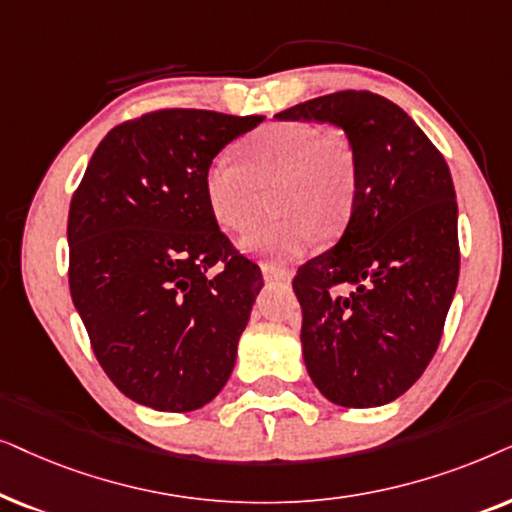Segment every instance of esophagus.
I'll list each match as a JSON object with an SVG mask.
<instances>
[{
  "label": "esophagus",
  "instance_id": "34e87169",
  "mask_svg": "<svg viewBox=\"0 0 512 512\" xmlns=\"http://www.w3.org/2000/svg\"><path fill=\"white\" fill-rule=\"evenodd\" d=\"M262 274H264V281H269V283H290V278H292L290 271L276 269V267H264Z\"/></svg>",
  "mask_w": 512,
  "mask_h": 512
}]
</instances>
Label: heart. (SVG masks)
<instances>
[{
	"label": "heart",
	"instance_id": "obj_1",
	"mask_svg": "<svg viewBox=\"0 0 512 512\" xmlns=\"http://www.w3.org/2000/svg\"><path fill=\"white\" fill-rule=\"evenodd\" d=\"M245 163L222 152L208 163L203 187L215 220L231 231L257 220L262 189H274L283 215L241 238L250 255L283 264L302 257L313 238L335 236L349 220L358 189L351 140L304 121H276L243 142Z\"/></svg>",
	"mask_w": 512,
	"mask_h": 512
}]
</instances>
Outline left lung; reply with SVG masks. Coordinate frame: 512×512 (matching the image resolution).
<instances>
[{"instance_id": "left-lung-1", "label": "left lung", "mask_w": 512, "mask_h": 512, "mask_svg": "<svg viewBox=\"0 0 512 512\" xmlns=\"http://www.w3.org/2000/svg\"><path fill=\"white\" fill-rule=\"evenodd\" d=\"M339 126L358 163L351 220L335 248L297 269L302 351L330 403L379 407L435 356L459 281L449 166L395 102L337 91L276 114Z\"/></svg>"}]
</instances>
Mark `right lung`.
<instances>
[{"label": "right lung", "mask_w": 512, "mask_h": 512, "mask_svg": "<svg viewBox=\"0 0 512 512\" xmlns=\"http://www.w3.org/2000/svg\"><path fill=\"white\" fill-rule=\"evenodd\" d=\"M262 119L173 107L124 121L72 196V302L100 367L135 403L199 410L234 370L264 281L217 227L203 177Z\"/></svg>", "instance_id": "obj_1"}]
</instances>
